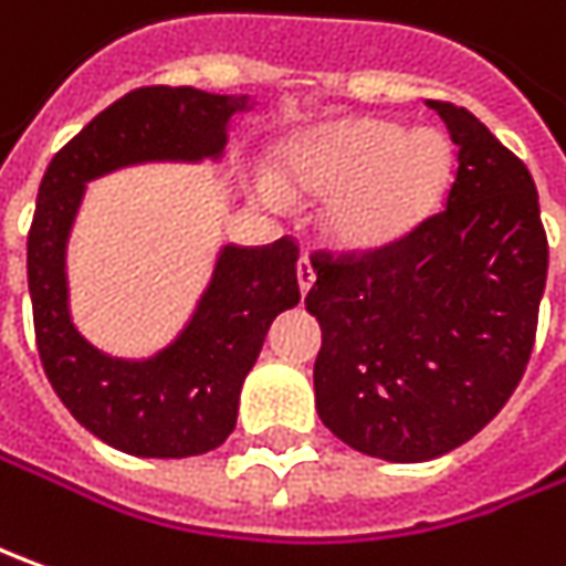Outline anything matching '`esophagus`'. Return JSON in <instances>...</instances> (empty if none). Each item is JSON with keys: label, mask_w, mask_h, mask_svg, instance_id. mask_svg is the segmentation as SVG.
I'll return each instance as SVG.
<instances>
[{"label": "esophagus", "mask_w": 566, "mask_h": 566, "mask_svg": "<svg viewBox=\"0 0 566 566\" xmlns=\"http://www.w3.org/2000/svg\"><path fill=\"white\" fill-rule=\"evenodd\" d=\"M316 282V272H313V263L301 256V263H297V287H301V294H306L310 287Z\"/></svg>", "instance_id": "34e87169"}]
</instances>
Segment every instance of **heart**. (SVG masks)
Wrapping results in <instances>:
<instances>
[{"instance_id": "obj_1", "label": "heart", "mask_w": 566, "mask_h": 566, "mask_svg": "<svg viewBox=\"0 0 566 566\" xmlns=\"http://www.w3.org/2000/svg\"><path fill=\"white\" fill-rule=\"evenodd\" d=\"M282 181L328 197L325 234L347 250H376L413 234L444 200L454 149L439 127L403 130L381 118H347L294 140ZM265 203L282 206L279 181H263Z\"/></svg>"}]
</instances>
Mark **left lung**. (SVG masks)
I'll list each match as a JSON object with an SVG mask.
<instances>
[{
    "instance_id": "left-lung-1",
    "label": "left lung",
    "mask_w": 566,
    "mask_h": 566,
    "mask_svg": "<svg viewBox=\"0 0 566 566\" xmlns=\"http://www.w3.org/2000/svg\"><path fill=\"white\" fill-rule=\"evenodd\" d=\"M458 147L439 216L366 256H313L319 419L354 451L422 463L470 441L533 354L548 241L533 175L473 112L429 103Z\"/></svg>"
}]
</instances>
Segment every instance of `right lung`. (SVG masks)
<instances>
[{
    "label": "right lung",
    "instance_id": "obj_1",
    "mask_svg": "<svg viewBox=\"0 0 566 566\" xmlns=\"http://www.w3.org/2000/svg\"><path fill=\"white\" fill-rule=\"evenodd\" d=\"M250 96L140 87L103 108L52 156L28 234L36 350L59 400L87 432L134 458H193L238 422L241 385L269 325L301 303L297 247L224 244L175 342L144 360L112 357L71 319L69 241L90 181L144 163H219Z\"/></svg>",
    "mask_w": 566,
    "mask_h": 566
}]
</instances>
